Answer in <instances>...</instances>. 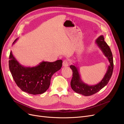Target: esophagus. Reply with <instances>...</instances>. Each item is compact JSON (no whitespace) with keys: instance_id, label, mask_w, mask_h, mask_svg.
I'll return each instance as SVG.
<instances>
[{"instance_id":"34e87169","label":"esophagus","mask_w":124,"mask_h":124,"mask_svg":"<svg viewBox=\"0 0 124 124\" xmlns=\"http://www.w3.org/2000/svg\"><path fill=\"white\" fill-rule=\"evenodd\" d=\"M69 65V62L67 60H64L63 62V66L64 67H67Z\"/></svg>"}]
</instances>
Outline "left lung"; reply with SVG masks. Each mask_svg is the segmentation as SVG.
<instances>
[{
    "instance_id": "obj_1",
    "label": "left lung",
    "mask_w": 124,
    "mask_h": 124,
    "mask_svg": "<svg viewBox=\"0 0 124 124\" xmlns=\"http://www.w3.org/2000/svg\"><path fill=\"white\" fill-rule=\"evenodd\" d=\"M95 42L102 51L103 55L108 58L109 63V65L108 66L106 73L99 83L93 85H88L81 79L79 68L76 66V65H71L70 66V68L73 72L72 78L70 82L71 88L76 93L84 96L92 95L99 92L108 83L113 74L114 69L113 54L110 48L105 41L103 36H100L96 39Z\"/></svg>"
}]
</instances>
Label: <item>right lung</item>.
<instances>
[{
  "instance_id": "obj_1",
  "label": "right lung",
  "mask_w": 124,
  "mask_h": 124,
  "mask_svg": "<svg viewBox=\"0 0 124 124\" xmlns=\"http://www.w3.org/2000/svg\"><path fill=\"white\" fill-rule=\"evenodd\" d=\"M62 62V60L53 62L43 61L34 67H24L10 51L9 68L17 86L24 92L36 95L43 93L49 88L52 75L61 68Z\"/></svg>"
}]
</instances>
